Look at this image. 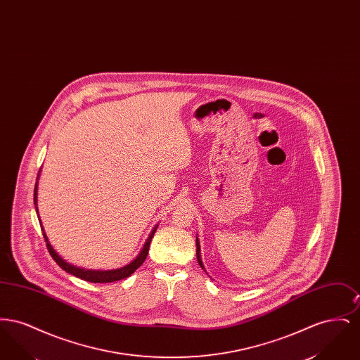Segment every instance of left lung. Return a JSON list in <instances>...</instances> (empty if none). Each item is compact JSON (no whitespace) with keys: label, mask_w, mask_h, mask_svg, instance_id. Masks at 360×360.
I'll use <instances>...</instances> for the list:
<instances>
[{"label":"left lung","mask_w":360,"mask_h":360,"mask_svg":"<svg viewBox=\"0 0 360 360\" xmlns=\"http://www.w3.org/2000/svg\"><path fill=\"white\" fill-rule=\"evenodd\" d=\"M195 243H197V260H198V264L204 269V264H202V260H201V251H200V241H198V239L195 240Z\"/></svg>","instance_id":"1"}]
</instances>
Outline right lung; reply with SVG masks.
<instances>
[{
  "instance_id": "obj_1",
  "label": "right lung",
  "mask_w": 360,
  "mask_h": 360,
  "mask_svg": "<svg viewBox=\"0 0 360 360\" xmlns=\"http://www.w3.org/2000/svg\"><path fill=\"white\" fill-rule=\"evenodd\" d=\"M37 179H39V175H37ZM34 205H36V202H37V182L34 185ZM34 207H36V212H37V206H34ZM156 228H158V225L151 231V233H150L148 239L146 241V244L143 245L140 254L131 263H128L127 266H124L121 269H116V270H85V269H81V267L70 264L66 260H63L62 257L56 254V251L52 248V245L50 244V241H49L47 235L44 233V229L43 228L41 229H43V236H44L46 243H47V248H49L51 257H53V260L59 264V267L62 270H65L66 273L74 275L77 278H81L84 281L91 282V283H108V282H116V281H120V279H124V278H128L129 275L134 274L137 269L143 264V262L146 260L147 254H148L150 243H151V240L154 238Z\"/></svg>"
}]
</instances>
